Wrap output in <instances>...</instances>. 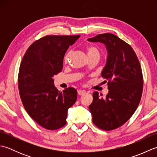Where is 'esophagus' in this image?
Returning <instances> with one entry per match:
<instances>
[{"mask_svg":"<svg viewBox=\"0 0 157 157\" xmlns=\"http://www.w3.org/2000/svg\"><path fill=\"white\" fill-rule=\"evenodd\" d=\"M86 92V91L84 90H79L78 91V94L79 96H81V95H84Z\"/></svg>","mask_w":157,"mask_h":157,"instance_id":"esophagus-1","label":"esophagus"}]
</instances>
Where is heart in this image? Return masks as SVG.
I'll return each instance as SVG.
<instances>
[{"label": "heart", "instance_id": "heart-1", "mask_svg": "<svg viewBox=\"0 0 157 157\" xmlns=\"http://www.w3.org/2000/svg\"><path fill=\"white\" fill-rule=\"evenodd\" d=\"M86 51H87L88 55L90 57V56H94V55H99L100 56V51L99 50L95 47L94 46H88L87 48H86ZM71 54V51H68L66 53L64 59H63V61H64V63H67L69 61V59L70 57V55Z\"/></svg>", "mask_w": 157, "mask_h": 157}]
</instances>
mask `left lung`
<instances>
[{
    "mask_svg": "<svg viewBox=\"0 0 157 157\" xmlns=\"http://www.w3.org/2000/svg\"><path fill=\"white\" fill-rule=\"evenodd\" d=\"M88 40L101 42L107 50L101 75L108 82L109 93L105 98L93 93L89 109L94 124L109 131L124 124L138 108L143 90L141 66L132 46L114 34H98Z\"/></svg>",
    "mask_w": 157,
    "mask_h": 157,
    "instance_id": "1",
    "label": "left lung"
}]
</instances>
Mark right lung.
Wrapping results in <instances>:
<instances>
[{
	"mask_svg": "<svg viewBox=\"0 0 157 157\" xmlns=\"http://www.w3.org/2000/svg\"><path fill=\"white\" fill-rule=\"evenodd\" d=\"M79 36H46L30 45L20 65L18 87L23 105L45 129L64 126L68 109L76 102V90L69 87L59 91L52 78L61 71L67 50Z\"/></svg>",
	"mask_w": 157,
	"mask_h": 157,
	"instance_id": "1",
	"label": "right lung"
}]
</instances>
